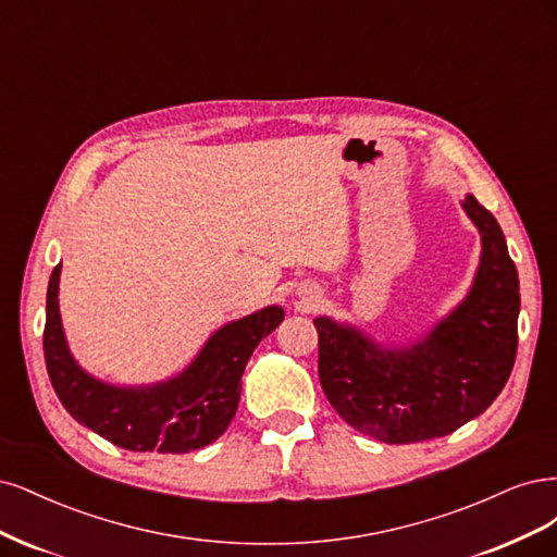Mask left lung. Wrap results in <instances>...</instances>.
Segmentation results:
<instances>
[{
  "mask_svg": "<svg viewBox=\"0 0 557 557\" xmlns=\"http://www.w3.org/2000/svg\"><path fill=\"white\" fill-rule=\"evenodd\" d=\"M481 231L470 296L421 343L382 349L351 326L314 319L319 382L351 428L386 444L444 437L486 411L505 388L518 347V273L493 214L462 201Z\"/></svg>",
  "mask_w": 557,
  "mask_h": 557,
  "instance_id": "obj_1",
  "label": "left lung"
}]
</instances>
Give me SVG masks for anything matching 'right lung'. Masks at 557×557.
<instances>
[{"label":"right lung","mask_w":557,"mask_h":557,"mask_svg":"<svg viewBox=\"0 0 557 557\" xmlns=\"http://www.w3.org/2000/svg\"><path fill=\"white\" fill-rule=\"evenodd\" d=\"M60 271L62 263L52 268L48 282L44 356L50 384L69 414L129 451L189 454L218 440L238 409L249 356L277 329L284 310L273 305L231 321L171 382L117 388L83 372L69 354L58 302Z\"/></svg>","instance_id":"add662e5"}]
</instances>
